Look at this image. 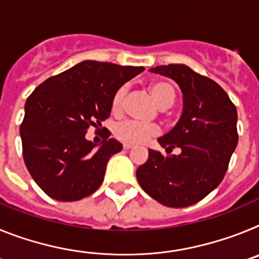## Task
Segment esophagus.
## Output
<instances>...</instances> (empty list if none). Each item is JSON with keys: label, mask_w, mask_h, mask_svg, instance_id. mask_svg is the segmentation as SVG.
Masks as SVG:
<instances>
[{"label": "esophagus", "mask_w": 259, "mask_h": 259, "mask_svg": "<svg viewBox=\"0 0 259 259\" xmlns=\"http://www.w3.org/2000/svg\"><path fill=\"white\" fill-rule=\"evenodd\" d=\"M123 148H124V149H132V148H134V145H131V144H124V145H123Z\"/></svg>", "instance_id": "esophagus-1"}]
</instances>
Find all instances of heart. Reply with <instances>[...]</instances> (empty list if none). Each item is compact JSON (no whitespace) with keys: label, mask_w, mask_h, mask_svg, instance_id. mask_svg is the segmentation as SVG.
Returning a JSON list of instances; mask_svg holds the SVG:
<instances>
[{"label":"heart","mask_w":259,"mask_h":259,"mask_svg":"<svg viewBox=\"0 0 259 259\" xmlns=\"http://www.w3.org/2000/svg\"><path fill=\"white\" fill-rule=\"evenodd\" d=\"M148 91H149L155 104L158 105V107H161V109L170 107L175 101V89L170 83L163 81V80H155V81L150 83L149 87H148ZM124 88H119L114 93L113 100H111L113 113L118 114L122 111L123 104H124ZM114 132H115V136L118 137L119 140L124 141L125 144H141L148 140L149 137L157 135L159 132V128H158V125L153 124V123L127 120V122H123L116 125Z\"/></svg>","instance_id":"obj_1"}]
</instances>
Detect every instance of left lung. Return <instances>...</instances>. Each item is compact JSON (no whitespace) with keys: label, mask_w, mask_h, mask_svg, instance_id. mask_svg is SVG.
<instances>
[{"label":"left lung","mask_w":259,"mask_h":259,"mask_svg":"<svg viewBox=\"0 0 259 259\" xmlns=\"http://www.w3.org/2000/svg\"><path fill=\"white\" fill-rule=\"evenodd\" d=\"M149 71L172 79L183 93L180 119L158 139L167 153L179 148L180 154L162 155L149 149L136 178L141 188L164 206H191L223 180L239 141L236 107L219 84L188 66H157Z\"/></svg>","instance_id":"1"}]
</instances>
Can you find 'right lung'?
Instances as JSON below:
<instances>
[{
	"label": "right lung",
	"mask_w": 259,
	"mask_h": 259,
	"mask_svg": "<svg viewBox=\"0 0 259 259\" xmlns=\"http://www.w3.org/2000/svg\"><path fill=\"white\" fill-rule=\"evenodd\" d=\"M144 70L83 61L45 80L27 98L20 125L23 158L49 197L68 202L97 191L110 157L123 145L107 136L97 146L85 134L109 118L114 93Z\"/></svg>",
	"instance_id": "1"
}]
</instances>
